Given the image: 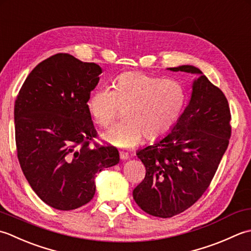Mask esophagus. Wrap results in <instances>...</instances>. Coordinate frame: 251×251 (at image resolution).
Listing matches in <instances>:
<instances>
[{"label": "esophagus", "mask_w": 251, "mask_h": 251, "mask_svg": "<svg viewBox=\"0 0 251 251\" xmlns=\"http://www.w3.org/2000/svg\"><path fill=\"white\" fill-rule=\"evenodd\" d=\"M127 158H129V155H127L126 152L120 151V159H121V160H126Z\"/></svg>", "instance_id": "34e87169"}]
</instances>
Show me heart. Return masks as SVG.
<instances>
[{"mask_svg":"<svg viewBox=\"0 0 251 251\" xmlns=\"http://www.w3.org/2000/svg\"><path fill=\"white\" fill-rule=\"evenodd\" d=\"M112 90L92 92L86 108L100 126H108L125 109L126 121L111 126L103 137L110 144L131 148L142 141L160 139L176 125L185 104L183 86L176 80L143 73L121 74L112 81Z\"/></svg>","mask_w":251,"mask_h":251,"instance_id":"heart-1","label":"heart"}]
</instances>
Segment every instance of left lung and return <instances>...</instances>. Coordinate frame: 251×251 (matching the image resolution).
I'll use <instances>...</instances> for the list:
<instances>
[{"label":"left lung","instance_id":"left-lung-1","mask_svg":"<svg viewBox=\"0 0 251 251\" xmlns=\"http://www.w3.org/2000/svg\"><path fill=\"white\" fill-rule=\"evenodd\" d=\"M198 75L192 96L170 133L136 151L146 175L133 198L146 213L171 218L193 206L210 184L231 137L226 95L191 65L168 68Z\"/></svg>","mask_w":251,"mask_h":251}]
</instances>
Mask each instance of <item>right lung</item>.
Segmentation results:
<instances>
[{
    "label": "right lung",
    "mask_w": 251,
    "mask_h": 251,
    "mask_svg": "<svg viewBox=\"0 0 251 251\" xmlns=\"http://www.w3.org/2000/svg\"><path fill=\"white\" fill-rule=\"evenodd\" d=\"M101 68L59 53L29 74L14 108L18 160L34 193L58 210L88 203L95 176L119 162L114 146H90L97 133L86 108Z\"/></svg>",
    "instance_id": "1"
}]
</instances>
